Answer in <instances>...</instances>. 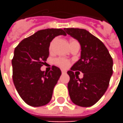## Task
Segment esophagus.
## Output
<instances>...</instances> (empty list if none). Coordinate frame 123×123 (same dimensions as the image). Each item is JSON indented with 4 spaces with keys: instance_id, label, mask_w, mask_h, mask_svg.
Wrapping results in <instances>:
<instances>
[{
    "instance_id": "1",
    "label": "esophagus",
    "mask_w": 123,
    "mask_h": 123,
    "mask_svg": "<svg viewBox=\"0 0 123 123\" xmlns=\"http://www.w3.org/2000/svg\"><path fill=\"white\" fill-rule=\"evenodd\" d=\"M62 74H66V73L67 72H66V70H62Z\"/></svg>"
}]
</instances>
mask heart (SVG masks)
<instances>
[{"instance_id": "1", "label": "heart", "mask_w": 123, "mask_h": 123, "mask_svg": "<svg viewBox=\"0 0 123 123\" xmlns=\"http://www.w3.org/2000/svg\"><path fill=\"white\" fill-rule=\"evenodd\" d=\"M55 39H53V40L51 42L50 45H49V50L50 51L52 50V49H53V44L55 43ZM78 43V42L75 40H70V45L72 43ZM55 63H56L57 66H59L60 67H61V68H67V67L69 66V62H68L67 60H63V59H57V60H56V61H55Z\"/></svg>"}]
</instances>
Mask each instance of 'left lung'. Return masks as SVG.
Masks as SVG:
<instances>
[{"label":"left lung","mask_w":123,"mask_h":123,"mask_svg":"<svg viewBox=\"0 0 123 123\" xmlns=\"http://www.w3.org/2000/svg\"><path fill=\"white\" fill-rule=\"evenodd\" d=\"M64 30L81 46L80 60L68 72L70 78L68 84L70 98L76 105L91 106L102 98L108 88L113 61L104 43L89 31L76 28H65ZM76 70L84 74L82 79L74 74Z\"/></svg>","instance_id":"1"}]
</instances>
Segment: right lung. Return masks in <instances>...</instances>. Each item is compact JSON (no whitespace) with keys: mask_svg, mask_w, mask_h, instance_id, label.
Returning a JSON list of instances; mask_svg holds the SVG:
<instances>
[{"mask_svg":"<svg viewBox=\"0 0 123 123\" xmlns=\"http://www.w3.org/2000/svg\"><path fill=\"white\" fill-rule=\"evenodd\" d=\"M66 35L61 29L37 31L21 41L14 51L12 60V80L17 91L27 105L38 107L50 102L61 70L53 66L49 72L41 70L49 57V47L58 35Z\"/></svg>","mask_w":123,"mask_h":123,"instance_id":"add662e5","label":"right lung"}]
</instances>
